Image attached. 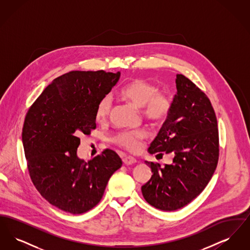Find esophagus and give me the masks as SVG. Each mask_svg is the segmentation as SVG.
Wrapping results in <instances>:
<instances>
[{
  "mask_svg": "<svg viewBox=\"0 0 250 250\" xmlns=\"http://www.w3.org/2000/svg\"><path fill=\"white\" fill-rule=\"evenodd\" d=\"M136 159L134 158V157H132L130 155H127V156H124L123 157V162H124V164H125V165H131V164H134V163H136Z\"/></svg>",
  "mask_w": 250,
  "mask_h": 250,
  "instance_id": "esophagus-1",
  "label": "esophagus"
}]
</instances>
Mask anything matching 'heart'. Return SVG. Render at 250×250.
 Masks as SVG:
<instances>
[{
  "mask_svg": "<svg viewBox=\"0 0 250 250\" xmlns=\"http://www.w3.org/2000/svg\"><path fill=\"white\" fill-rule=\"evenodd\" d=\"M120 96L142 108V113L145 119L161 124L169 116L172 102L171 99L163 93L157 85L145 80H135L123 87ZM113 107L112 99L109 95L103 96L98 102L95 110V118L98 122L107 121ZM148 132L145 129L122 131L112 138V142L121 148L132 153L141 150L143 142L147 138Z\"/></svg>",
  "mask_w": 250,
  "mask_h": 250,
  "instance_id": "b5f03b06",
  "label": "heart"
}]
</instances>
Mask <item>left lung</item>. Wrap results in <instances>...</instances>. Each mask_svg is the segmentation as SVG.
<instances>
[{"label": "left lung", "mask_w": 250, "mask_h": 250, "mask_svg": "<svg viewBox=\"0 0 250 250\" xmlns=\"http://www.w3.org/2000/svg\"><path fill=\"white\" fill-rule=\"evenodd\" d=\"M176 87L170 114L149 147L150 154H172L173 163L161 167L145 161L153 175L142 187L145 201L163 211H175L199 196L219 157L217 120L210 99L182 74Z\"/></svg>", "instance_id": "obj_1"}]
</instances>
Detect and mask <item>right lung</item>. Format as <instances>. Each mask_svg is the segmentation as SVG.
Segmentation results:
<instances>
[{
  "label": "right lung",
  "instance_id": "1",
  "mask_svg": "<svg viewBox=\"0 0 250 250\" xmlns=\"http://www.w3.org/2000/svg\"><path fill=\"white\" fill-rule=\"evenodd\" d=\"M119 78L120 72L65 73L47 86L26 113L22 143L31 180L43 198L66 213L93 209L122 166L110 149L88 162L77 156L78 136L95 129L96 106Z\"/></svg>",
  "mask_w": 250,
  "mask_h": 250
}]
</instances>
